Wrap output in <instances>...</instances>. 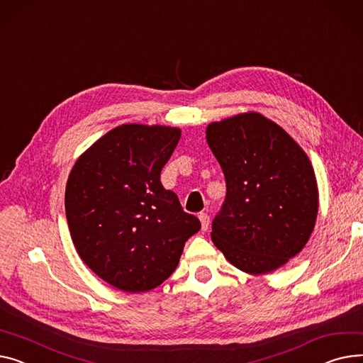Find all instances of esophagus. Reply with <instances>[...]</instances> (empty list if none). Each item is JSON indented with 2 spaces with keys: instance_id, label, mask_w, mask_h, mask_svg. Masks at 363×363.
Instances as JSON below:
<instances>
[{
  "instance_id": "34e87169",
  "label": "esophagus",
  "mask_w": 363,
  "mask_h": 363,
  "mask_svg": "<svg viewBox=\"0 0 363 363\" xmlns=\"http://www.w3.org/2000/svg\"><path fill=\"white\" fill-rule=\"evenodd\" d=\"M200 222H201V229L207 230L208 225H210V216L207 213H200Z\"/></svg>"
}]
</instances>
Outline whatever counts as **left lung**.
<instances>
[{"label":"left lung","mask_w":363,"mask_h":363,"mask_svg":"<svg viewBox=\"0 0 363 363\" xmlns=\"http://www.w3.org/2000/svg\"><path fill=\"white\" fill-rule=\"evenodd\" d=\"M226 179L211 239L248 274L277 270L306 245L318 214V186L306 153L269 118L239 113L206 130Z\"/></svg>","instance_id":"1"}]
</instances>
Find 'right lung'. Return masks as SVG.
<instances>
[{
    "label": "right lung",
    "instance_id": "add662e5",
    "mask_svg": "<svg viewBox=\"0 0 363 363\" xmlns=\"http://www.w3.org/2000/svg\"><path fill=\"white\" fill-rule=\"evenodd\" d=\"M179 138L175 127L119 125L69 172L65 214L72 242L87 267L119 291L140 294L162 284L201 228L160 182Z\"/></svg>",
    "mask_w": 363,
    "mask_h": 363
}]
</instances>
